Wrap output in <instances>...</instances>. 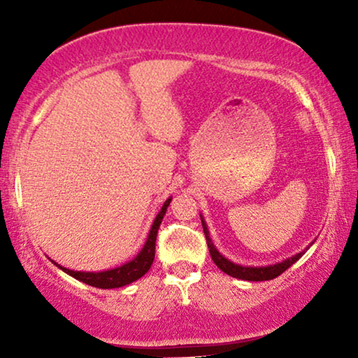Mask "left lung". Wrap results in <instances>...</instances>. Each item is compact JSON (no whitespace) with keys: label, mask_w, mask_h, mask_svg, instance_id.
<instances>
[{"label":"left lung","mask_w":358,"mask_h":358,"mask_svg":"<svg viewBox=\"0 0 358 358\" xmlns=\"http://www.w3.org/2000/svg\"><path fill=\"white\" fill-rule=\"evenodd\" d=\"M202 227H203V233H205V239H207V244H208V251H210V256H212L213 262L217 264L218 268H222L224 273H228V275L231 277H236V278H241V280H251V282H262V280H272V278H275L280 275L287 271L288 267L293 266L298 259H300L305 251L303 252H298L296 256L293 257H288L287 261H283L280 264H275V266H267V267H243V266H238V264H233L229 262L228 259H224L222 254H220L217 249H215L212 239H210V234H208V229L205 227L203 220H202Z\"/></svg>","instance_id":"left-lung-1"}]
</instances>
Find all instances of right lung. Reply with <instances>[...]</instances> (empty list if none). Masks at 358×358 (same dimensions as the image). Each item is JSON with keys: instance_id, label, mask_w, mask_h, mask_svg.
Returning a JSON list of instances; mask_svg holds the SVG:
<instances>
[{"instance_id": "1", "label": "right lung", "mask_w": 358, "mask_h": 358, "mask_svg": "<svg viewBox=\"0 0 358 358\" xmlns=\"http://www.w3.org/2000/svg\"><path fill=\"white\" fill-rule=\"evenodd\" d=\"M171 199H168L161 208V212L156 217L153 227H151L148 241H146L145 248L141 249L138 256H136L134 261L124 264L122 267L112 268V271H106V272H76V271H70V268L60 267L62 271H65L66 273H70L71 277H75L76 280H80L83 283H87L91 287H97V288H119L124 285H129V283L138 280L140 277H143L146 272L150 271L151 264H153L155 259V249H156V236H158V229L159 224L163 222V217L166 213V208L169 207Z\"/></svg>"}]
</instances>
